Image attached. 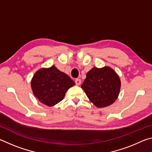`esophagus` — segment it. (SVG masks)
<instances>
[{
	"mask_svg": "<svg viewBox=\"0 0 152 152\" xmlns=\"http://www.w3.org/2000/svg\"><path fill=\"white\" fill-rule=\"evenodd\" d=\"M75 83H76V84L77 86H79V85H80V84H81V80L80 79H78V78H77V79H76L75 80Z\"/></svg>",
	"mask_w": 152,
	"mask_h": 152,
	"instance_id": "esophagus-1",
	"label": "esophagus"
}]
</instances>
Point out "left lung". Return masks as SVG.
<instances>
[{
	"instance_id": "left-lung-1",
	"label": "left lung",
	"mask_w": 152,
	"mask_h": 152,
	"mask_svg": "<svg viewBox=\"0 0 152 152\" xmlns=\"http://www.w3.org/2000/svg\"><path fill=\"white\" fill-rule=\"evenodd\" d=\"M81 88L95 106L102 108L116 101L121 88V80L117 74L110 67H94L87 72Z\"/></svg>"
}]
</instances>
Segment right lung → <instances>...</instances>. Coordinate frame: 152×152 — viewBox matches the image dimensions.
<instances>
[{
	"label": "right lung",
	"instance_id": "right-lung-1",
	"mask_svg": "<svg viewBox=\"0 0 152 152\" xmlns=\"http://www.w3.org/2000/svg\"><path fill=\"white\" fill-rule=\"evenodd\" d=\"M74 84L70 77L54 66L36 72L31 82L35 96L42 103L49 107L62 101L66 91Z\"/></svg>",
	"mask_w": 152,
	"mask_h": 152
}]
</instances>
